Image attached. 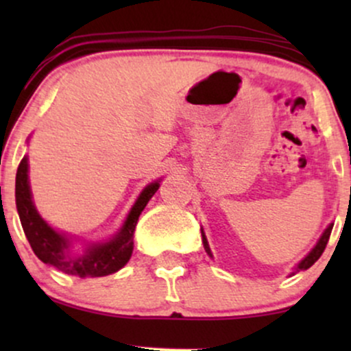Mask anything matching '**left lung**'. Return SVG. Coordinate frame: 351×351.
Returning <instances> with one entry per match:
<instances>
[{"label": "left lung", "mask_w": 351, "mask_h": 351, "mask_svg": "<svg viewBox=\"0 0 351 351\" xmlns=\"http://www.w3.org/2000/svg\"><path fill=\"white\" fill-rule=\"evenodd\" d=\"M332 228H333V223H330L328 226H327V229H325V231L322 232L320 239H318V241H317V244L313 245L312 251H310V252L307 254V256H305L304 259H302L300 263L295 265V269H293V272L291 274V276H293V274H297V272H300V271H307L308 267H312V265L317 263L318 257L322 256V252H324V251H325V247H327V243H328L330 232H332ZM201 236H203V245H204V251L208 252V256H209V257H213V252H211V249H209V244H208L206 234H204L203 229H201Z\"/></svg>", "instance_id": "1"}]
</instances>
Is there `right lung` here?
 <instances>
[{"mask_svg": "<svg viewBox=\"0 0 351 351\" xmlns=\"http://www.w3.org/2000/svg\"><path fill=\"white\" fill-rule=\"evenodd\" d=\"M160 188V180L147 184L125 217L122 228L107 241L87 243L80 252L74 251V236L54 229L43 219L34 206L29 186V162L24 155L16 173V209L21 226L36 256L44 264L77 277H104L114 274L130 261L134 252V232L148 201Z\"/></svg>", "mask_w": 351, "mask_h": 351, "instance_id": "add662e5", "label": "right lung"}]
</instances>
